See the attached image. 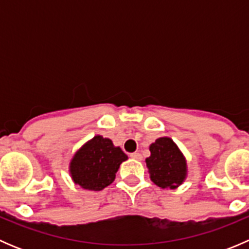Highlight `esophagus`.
Here are the masks:
<instances>
[{
    "label": "esophagus",
    "mask_w": 249,
    "mask_h": 249,
    "mask_svg": "<svg viewBox=\"0 0 249 249\" xmlns=\"http://www.w3.org/2000/svg\"><path fill=\"white\" fill-rule=\"evenodd\" d=\"M130 157H131L132 159H135V160H142V155H141L140 153H137V152L131 153V154H130Z\"/></svg>",
    "instance_id": "1"
}]
</instances>
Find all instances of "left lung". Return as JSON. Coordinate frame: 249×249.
<instances>
[{
    "label": "left lung",
    "mask_w": 249,
    "mask_h": 249,
    "mask_svg": "<svg viewBox=\"0 0 249 249\" xmlns=\"http://www.w3.org/2000/svg\"><path fill=\"white\" fill-rule=\"evenodd\" d=\"M145 159L150 179L162 189H176L187 178V160L170 137H160L149 145Z\"/></svg>",
    "instance_id": "obj_1"
}]
</instances>
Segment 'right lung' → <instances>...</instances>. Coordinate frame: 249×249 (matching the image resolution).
Wrapping results in <instances>:
<instances>
[{
    "label": "right lung",
    "mask_w": 249,
    "mask_h": 249,
    "mask_svg": "<svg viewBox=\"0 0 249 249\" xmlns=\"http://www.w3.org/2000/svg\"><path fill=\"white\" fill-rule=\"evenodd\" d=\"M127 155L109 139L100 135L85 142L70 161V175L85 190L99 192L114 180L120 164Z\"/></svg>",
    "instance_id": "add662e5"
}]
</instances>
